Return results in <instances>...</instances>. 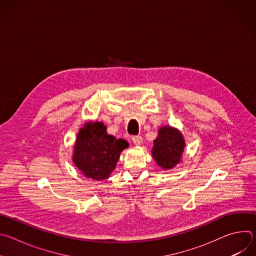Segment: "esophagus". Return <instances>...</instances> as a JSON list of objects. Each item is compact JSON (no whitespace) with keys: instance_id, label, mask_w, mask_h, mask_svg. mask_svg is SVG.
Instances as JSON below:
<instances>
[{"instance_id":"esophagus-1","label":"esophagus","mask_w":256,"mask_h":256,"mask_svg":"<svg viewBox=\"0 0 256 256\" xmlns=\"http://www.w3.org/2000/svg\"><path fill=\"white\" fill-rule=\"evenodd\" d=\"M132 142H134V144H136V146H140V144H142V138L140 136H132Z\"/></svg>"}]
</instances>
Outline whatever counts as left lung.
Segmentation results:
<instances>
[{
  "instance_id": "left-lung-1",
  "label": "left lung",
  "mask_w": 256,
  "mask_h": 256,
  "mask_svg": "<svg viewBox=\"0 0 256 256\" xmlns=\"http://www.w3.org/2000/svg\"><path fill=\"white\" fill-rule=\"evenodd\" d=\"M184 147L182 134L172 126H164L159 128L158 136L154 140L152 156L162 169H172L181 161Z\"/></svg>"
}]
</instances>
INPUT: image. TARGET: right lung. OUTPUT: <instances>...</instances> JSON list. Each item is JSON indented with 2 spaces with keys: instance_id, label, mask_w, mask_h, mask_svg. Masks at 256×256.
Returning <instances> with one entry per match:
<instances>
[{
  "instance_id": "add662e5",
  "label": "right lung",
  "mask_w": 256,
  "mask_h": 256,
  "mask_svg": "<svg viewBox=\"0 0 256 256\" xmlns=\"http://www.w3.org/2000/svg\"><path fill=\"white\" fill-rule=\"evenodd\" d=\"M128 147L122 138L108 134L100 122H88L77 134L72 162L88 178L103 180L116 169L122 151Z\"/></svg>"
}]
</instances>
